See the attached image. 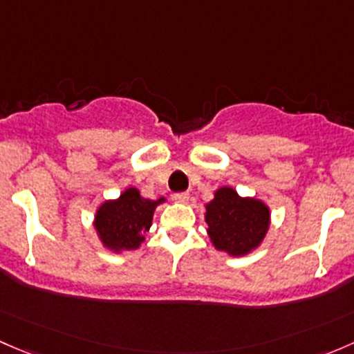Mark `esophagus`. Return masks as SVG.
<instances>
[{
	"mask_svg": "<svg viewBox=\"0 0 354 354\" xmlns=\"http://www.w3.org/2000/svg\"><path fill=\"white\" fill-rule=\"evenodd\" d=\"M172 199L177 203H185L189 199V194L187 192H176V194L172 196Z\"/></svg>",
	"mask_w": 354,
	"mask_h": 354,
	"instance_id": "1",
	"label": "esophagus"
}]
</instances>
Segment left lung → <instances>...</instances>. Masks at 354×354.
<instances>
[{"label": "left lung", "instance_id": "left-lung-1", "mask_svg": "<svg viewBox=\"0 0 354 354\" xmlns=\"http://www.w3.org/2000/svg\"><path fill=\"white\" fill-rule=\"evenodd\" d=\"M207 233L218 250L243 256L256 249L269 227V209L257 199L240 198L230 187L216 191L206 204Z\"/></svg>", "mask_w": 354, "mask_h": 354}]
</instances>
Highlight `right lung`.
Returning <instances> with one entry per match:
<instances>
[{
    "label": "right lung",
    "instance_id": "1",
    "mask_svg": "<svg viewBox=\"0 0 354 354\" xmlns=\"http://www.w3.org/2000/svg\"><path fill=\"white\" fill-rule=\"evenodd\" d=\"M156 201L141 198L134 187L122 192L115 201H107L100 206L95 216V228L105 247L112 250H134L145 240V233L150 230L153 211Z\"/></svg>",
    "mask_w": 354,
    "mask_h": 354
}]
</instances>
